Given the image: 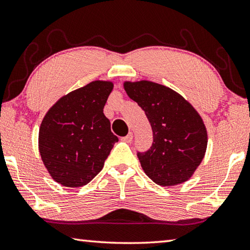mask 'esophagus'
<instances>
[{
	"instance_id": "obj_1",
	"label": "esophagus",
	"mask_w": 250,
	"mask_h": 250,
	"mask_svg": "<svg viewBox=\"0 0 250 250\" xmlns=\"http://www.w3.org/2000/svg\"><path fill=\"white\" fill-rule=\"evenodd\" d=\"M121 140L124 141V142H125V143H131V142H132V140H133V134L132 133H129L128 135H126V137H124Z\"/></svg>"
}]
</instances>
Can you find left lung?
Returning <instances> with one entry per match:
<instances>
[{"mask_svg":"<svg viewBox=\"0 0 250 250\" xmlns=\"http://www.w3.org/2000/svg\"><path fill=\"white\" fill-rule=\"evenodd\" d=\"M124 88L145 111L153 130L151 148L138 153L145 174L164 187L191 178L208 145L207 128L199 112L174 89L151 81H125Z\"/></svg>","mask_w":250,"mask_h":250,"instance_id":"left-lung-1","label":"left lung"}]
</instances>
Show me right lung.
<instances>
[{"label": "right lung", "mask_w": 250, "mask_h": 250, "mask_svg": "<svg viewBox=\"0 0 250 250\" xmlns=\"http://www.w3.org/2000/svg\"><path fill=\"white\" fill-rule=\"evenodd\" d=\"M110 81H93L64 95L50 108L39 129V153L51 178L64 187H82L103 169L118 138L104 107Z\"/></svg>", "instance_id": "1"}]
</instances>
